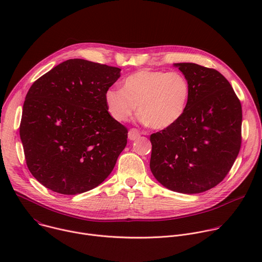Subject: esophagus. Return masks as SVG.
<instances>
[{
	"mask_svg": "<svg viewBox=\"0 0 262 262\" xmlns=\"http://www.w3.org/2000/svg\"><path fill=\"white\" fill-rule=\"evenodd\" d=\"M140 137V132L137 128H130L128 132V139L129 140H137Z\"/></svg>",
	"mask_w": 262,
	"mask_h": 262,
	"instance_id": "34e87169",
	"label": "esophagus"
}]
</instances>
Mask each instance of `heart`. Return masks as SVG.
I'll return each mask as SVG.
<instances>
[{"mask_svg": "<svg viewBox=\"0 0 262 262\" xmlns=\"http://www.w3.org/2000/svg\"><path fill=\"white\" fill-rule=\"evenodd\" d=\"M190 98V84L182 73L139 70L123 81L121 88H108L104 100L110 115L127 121L137 110L142 122L156 129L175 124L183 115Z\"/></svg>", "mask_w": 262, "mask_h": 262, "instance_id": "obj_1", "label": "heart"}]
</instances>
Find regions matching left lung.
Instances as JSON below:
<instances>
[{
	"label": "left lung",
	"mask_w": 262,
	"mask_h": 262,
	"mask_svg": "<svg viewBox=\"0 0 262 262\" xmlns=\"http://www.w3.org/2000/svg\"><path fill=\"white\" fill-rule=\"evenodd\" d=\"M190 84L182 117L150 136V170L165 188L198 194L230 171L242 145V104L226 78L195 63H175Z\"/></svg>",
	"instance_id": "8db88e82"
}]
</instances>
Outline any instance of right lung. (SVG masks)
<instances>
[{
  "mask_svg": "<svg viewBox=\"0 0 262 262\" xmlns=\"http://www.w3.org/2000/svg\"><path fill=\"white\" fill-rule=\"evenodd\" d=\"M120 68L64 61L35 81L19 126L28 169L46 188L77 195L99 185L127 143V128L110 115L105 91Z\"/></svg>",
  "mask_w": 262,
  "mask_h": 262,
  "instance_id": "add662e5",
  "label": "right lung"
}]
</instances>
